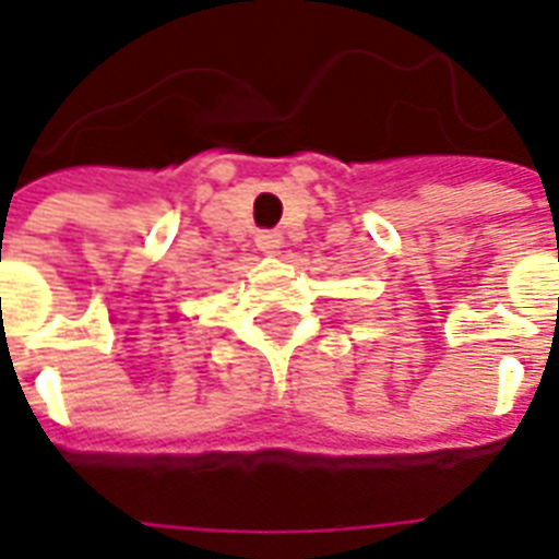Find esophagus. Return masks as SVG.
Returning <instances> with one entry per match:
<instances>
[{
	"label": "esophagus",
	"mask_w": 559,
	"mask_h": 559,
	"mask_svg": "<svg viewBox=\"0 0 559 559\" xmlns=\"http://www.w3.org/2000/svg\"><path fill=\"white\" fill-rule=\"evenodd\" d=\"M254 243H258L261 252H275V249H281V235L278 231H272V228H261V231L254 235Z\"/></svg>",
	"instance_id": "34e87169"
}]
</instances>
